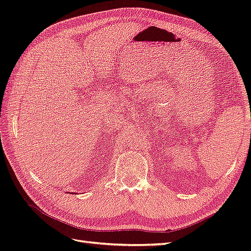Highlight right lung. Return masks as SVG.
I'll list each match as a JSON object with an SVG mask.
<instances>
[{
    "label": "right lung",
    "mask_w": 251,
    "mask_h": 251,
    "mask_svg": "<svg viewBox=\"0 0 251 251\" xmlns=\"http://www.w3.org/2000/svg\"><path fill=\"white\" fill-rule=\"evenodd\" d=\"M72 194H75V193H72Z\"/></svg>",
    "instance_id": "right-lung-1"
}]
</instances>
